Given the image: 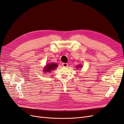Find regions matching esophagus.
Segmentation results:
<instances>
[{"instance_id":"1","label":"esophagus","mask_w":124,"mask_h":124,"mask_svg":"<svg viewBox=\"0 0 124 124\" xmlns=\"http://www.w3.org/2000/svg\"><path fill=\"white\" fill-rule=\"evenodd\" d=\"M62 66H63V67H67V66H68V64H67V63H63L62 64Z\"/></svg>"}]
</instances>
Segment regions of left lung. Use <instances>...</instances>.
<instances>
[{
  "label": "left lung",
  "instance_id": "1",
  "mask_svg": "<svg viewBox=\"0 0 124 124\" xmlns=\"http://www.w3.org/2000/svg\"><path fill=\"white\" fill-rule=\"evenodd\" d=\"M82 67V65L81 64H79L78 65V66H77V68L78 69L79 68H81Z\"/></svg>",
  "mask_w": 124,
  "mask_h": 124
}]
</instances>
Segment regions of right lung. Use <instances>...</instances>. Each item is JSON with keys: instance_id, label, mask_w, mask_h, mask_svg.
<instances>
[{"instance_id": "1", "label": "right lung", "mask_w": 124, "mask_h": 124, "mask_svg": "<svg viewBox=\"0 0 124 124\" xmlns=\"http://www.w3.org/2000/svg\"><path fill=\"white\" fill-rule=\"evenodd\" d=\"M58 64L51 63L47 64L44 67L43 70V71L44 73H51L52 70H54L55 68L58 67Z\"/></svg>"}]
</instances>
